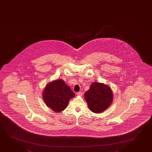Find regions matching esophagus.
I'll list each match as a JSON object with an SVG mask.
<instances>
[{"mask_svg": "<svg viewBox=\"0 0 152 152\" xmlns=\"http://www.w3.org/2000/svg\"><path fill=\"white\" fill-rule=\"evenodd\" d=\"M83 94V92H82V91H79V92L77 93V95H78V96H82Z\"/></svg>", "mask_w": 152, "mask_h": 152, "instance_id": "esophagus-1", "label": "esophagus"}]
</instances>
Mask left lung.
I'll use <instances>...</instances> for the list:
<instances>
[{"instance_id":"1","label":"left lung","mask_w":152,"mask_h":152,"mask_svg":"<svg viewBox=\"0 0 152 152\" xmlns=\"http://www.w3.org/2000/svg\"><path fill=\"white\" fill-rule=\"evenodd\" d=\"M113 94L111 88L104 84L93 83L85 94L89 108L94 113L103 112L111 104Z\"/></svg>"}]
</instances>
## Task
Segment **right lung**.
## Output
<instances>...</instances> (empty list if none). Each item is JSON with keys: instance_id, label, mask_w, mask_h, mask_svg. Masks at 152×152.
<instances>
[{"instance_id": "1", "label": "right lung", "mask_w": 152, "mask_h": 152, "mask_svg": "<svg viewBox=\"0 0 152 152\" xmlns=\"http://www.w3.org/2000/svg\"><path fill=\"white\" fill-rule=\"evenodd\" d=\"M75 93L62 79H58L48 84L43 97L47 106L56 112H61L67 107L69 99Z\"/></svg>"}]
</instances>
